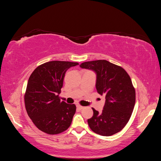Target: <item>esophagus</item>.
<instances>
[{
    "label": "esophagus",
    "mask_w": 161,
    "mask_h": 161,
    "mask_svg": "<svg viewBox=\"0 0 161 161\" xmlns=\"http://www.w3.org/2000/svg\"><path fill=\"white\" fill-rule=\"evenodd\" d=\"M76 108H77V109L81 110V109H82L84 108V107L83 106H81V105H76Z\"/></svg>",
    "instance_id": "obj_1"
}]
</instances>
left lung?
Returning a JSON list of instances; mask_svg holds the SVG:
<instances>
[{
	"label": "left lung",
	"mask_w": 161,
	"mask_h": 161,
	"mask_svg": "<svg viewBox=\"0 0 161 161\" xmlns=\"http://www.w3.org/2000/svg\"><path fill=\"white\" fill-rule=\"evenodd\" d=\"M80 67L95 73L97 92L105 97L101 113L92 108L93 115L87 120L90 128L104 136L119 132L128 122L135 105L136 92L130 76L121 67L105 60L85 62Z\"/></svg>",
	"instance_id": "8db88e82"
}]
</instances>
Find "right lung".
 Instances as JSON below:
<instances>
[{
	"mask_svg": "<svg viewBox=\"0 0 161 161\" xmlns=\"http://www.w3.org/2000/svg\"><path fill=\"white\" fill-rule=\"evenodd\" d=\"M77 62L51 61L34 70L27 82L25 104L36 127L48 134H57L70 127L76 112L75 104L60 101L59 94L66 70Z\"/></svg>",
	"mask_w": 161,
	"mask_h": 161,
	"instance_id": "1",
	"label": "right lung"
}]
</instances>
